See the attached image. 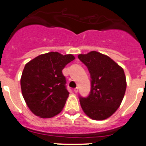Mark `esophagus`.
<instances>
[{
  "label": "esophagus",
  "mask_w": 146,
  "mask_h": 146,
  "mask_svg": "<svg viewBox=\"0 0 146 146\" xmlns=\"http://www.w3.org/2000/svg\"><path fill=\"white\" fill-rule=\"evenodd\" d=\"M74 92H75V93H77V92H78V91H79V88H78V87H76V88H74Z\"/></svg>",
  "instance_id": "esophagus-1"
}]
</instances>
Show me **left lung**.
Segmentation results:
<instances>
[{
  "label": "left lung",
  "mask_w": 146,
  "mask_h": 146,
  "mask_svg": "<svg viewBox=\"0 0 146 146\" xmlns=\"http://www.w3.org/2000/svg\"><path fill=\"white\" fill-rule=\"evenodd\" d=\"M78 58L87 67L91 76V91L87 97H79L85 113L94 120L110 117L120 106L126 79L122 67L108 57L96 51L80 54Z\"/></svg>",
  "instance_id": "1"
}]
</instances>
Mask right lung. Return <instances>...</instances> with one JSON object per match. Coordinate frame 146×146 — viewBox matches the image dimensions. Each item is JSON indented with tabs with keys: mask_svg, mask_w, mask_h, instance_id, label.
<instances>
[{
	"mask_svg": "<svg viewBox=\"0 0 146 146\" xmlns=\"http://www.w3.org/2000/svg\"><path fill=\"white\" fill-rule=\"evenodd\" d=\"M75 59L72 54L50 52L25 64L21 79V91L30 110L47 119L62 111L69 96L62 70Z\"/></svg>",
	"mask_w": 146,
	"mask_h": 146,
	"instance_id": "right-lung-1",
	"label": "right lung"
}]
</instances>
